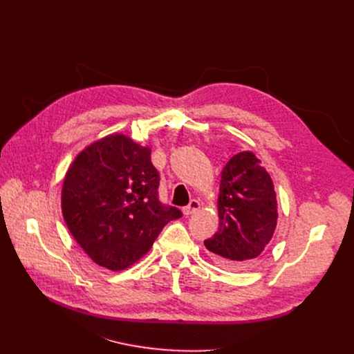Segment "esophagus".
Segmentation results:
<instances>
[{
	"mask_svg": "<svg viewBox=\"0 0 354 354\" xmlns=\"http://www.w3.org/2000/svg\"><path fill=\"white\" fill-rule=\"evenodd\" d=\"M199 208H201V203H199V201L192 199V201L188 203V205L183 208V214L187 215V216H189V215H192L194 212H196Z\"/></svg>",
	"mask_w": 354,
	"mask_h": 354,
	"instance_id": "esophagus-1",
	"label": "esophagus"
}]
</instances>
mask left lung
Here are the masks:
<instances>
[{
  "label": "left lung",
  "mask_w": 354,
  "mask_h": 354,
  "mask_svg": "<svg viewBox=\"0 0 354 354\" xmlns=\"http://www.w3.org/2000/svg\"><path fill=\"white\" fill-rule=\"evenodd\" d=\"M218 214L219 228L203 244L228 267L252 264L271 241L278 218L272 180L254 153L241 152L225 165Z\"/></svg>",
  "instance_id": "left-lung-1"
}]
</instances>
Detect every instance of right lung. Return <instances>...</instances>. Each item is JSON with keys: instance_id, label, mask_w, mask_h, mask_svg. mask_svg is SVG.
<instances>
[{"instance_id": "right-lung-1", "label": "right lung", "mask_w": 354, "mask_h": 354, "mask_svg": "<svg viewBox=\"0 0 354 354\" xmlns=\"http://www.w3.org/2000/svg\"><path fill=\"white\" fill-rule=\"evenodd\" d=\"M160 176L151 149L123 135L86 147L62 191L66 224L96 264L120 271L143 257L180 209L159 201Z\"/></svg>"}]
</instances>
